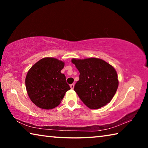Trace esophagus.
Returning <instances> with one entry per match:
<instances>
[{"mask_svg": "<svg viewBox=\"0 0 148 148\" xmlns=\"http://www.w3.org/2000/svg\"><path fill=\"white\" fill-rule=\"evenodd\" d=\"M70 87H71V88L72 89H74V84H71V85H70Z\"/></svg>", "mask_w": 148, "mask_h": 148, "instance_id": "34e87169", "label": "esophagus"}]
</instances>
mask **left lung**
<instances>
[{"label": "left lung", "instance_id": "left-lung-1", "mask_svg": "<svg viewBox=\"0 0 148 148\" xmlns=\"http://www.w3.org/2000/svg\"><path fill=\"white\" fill-rule=\"evenodd\" d=\"M79 72V79L74 91L82 101L91 109H98L112 101L118 87L116 70L98 58L72 59Z\"/></svg>", "mask_w": 148, "mask_h": 148}]
</instances>
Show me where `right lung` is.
Masks as SVG:
<instances>
[{
    "instance_id": "right-lung-1",
    "label": "right lung",
    "mask_w": 148,
    "mask_h": 148,
    "mask_svg": "<svg viewBox=\"0 0 148 148\" xmlns=\"http://www.w3.org/2000/svg\"><path fill=\"white\" fill-rule=\"evenodd\" d=\"M64 62L45 57L32 66L27 72L25 86L30 99L42 109H53L59 106L66 92L71 89L66 77L61 72Z\"/></svg>"
}]
</instances>
